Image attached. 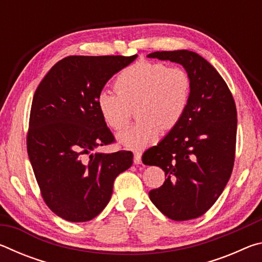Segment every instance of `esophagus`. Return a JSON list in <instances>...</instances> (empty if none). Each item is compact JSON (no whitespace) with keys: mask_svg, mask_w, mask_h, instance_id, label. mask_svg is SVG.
Instances as JSON below:
<instances>
[{"mask_svg":"<svg viewBox=\"0 0 262 262\" xmlns=\"http://www.w3.org/2000/svg\"><path fill=\"white\" fill-rule=\"evenodd\" d=\"M142 163V154L141 151H134V164L139 165Z\"/></svg>","mask_w":262,"mask_h":262,"instance_id":"esophagus-1","label":"esophagus"}]
</instances>
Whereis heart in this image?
<instances>
[{
    "mask_svg": "<svg viewBox=\"0 0 262 262\" xmlns=\"http://www.w3.org/2000/svg\"><path fill=\"white\" fill-rule=\"evenodd\" d=\"M115 92L97 95L96 103L104 122L121 130L129 121L132 108L139 121L118 136L125 147L139 150L154 144L162 129L179 125L192 96V78L181 67L163 62L137 61L128 66L114 81Z\"/></svg>",
    "mask_w": 262,
    "mask_h": 262,
    "instance_id": "heart-1",
    "label": "heart"
}]
</instances>
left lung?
I'll use <instances>...</instances> for the list:
<instances>
[{
    "mask_svg": "<svg viewBox=\"0 0 262 262\" xmlns=\"http://www.w3.org/2000/svg\"><path fill=\"white\" fill-rule=\"evenodd\" d=\"M148 57L180 63L192 78L189 106L179 125L142 156L145 165L159 166L166 177L149 198L168 219H196L210 209L231 176L236 104L224 79L196 53L163 51Z\"/></svg>",
    "mask_w": 262,
    "mask_h": 262,
    "instance_id": "left-lung-1",
    "label": "left lung"
}]
</instances>
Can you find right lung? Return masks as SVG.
<instances>
[{"label": "right lung", "instance_id": "obj_1", "mask_svg": "<svg viewBox=\"0 0 262 262\" xmlns=\"http://www.w3.org/2000/svg\"><path fill=\"white\" fill-rule=\"evenodd\" d=\"M136 57L67 56L34 92L26 147L43 201L61 219H95L112 196L114 179L132 166V151H92L114 142L97 95Z\"/></svg>", "mask_w": 262, "mask_h": 262}]
</instances>
